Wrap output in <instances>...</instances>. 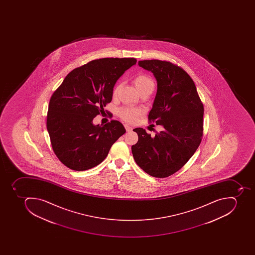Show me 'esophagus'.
<instances>
[{"instance_id": "obj_1", "label": "esophagus", "mask_w": 255, "mask_h": 255, "mask_svg": "<svg viewBox=\"0 0 255 255\" xmlns=\"http://www.w3.org/2000/svg\"><path fill=\"white\" fill-rule=\"evenodd\" d=\"M125 127L127 131H131V130H132V128H131L130 126H129V125H125Z\"/></svg>"}]
</instances>
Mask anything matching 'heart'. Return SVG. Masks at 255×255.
Segmentation results:
<instances>
[{
  "label": "heart",
  "mask_w": 255,
  "mask_h": 255,
  "mask_svg": "<svg viewBox=\"0 0 255 255\" xmlns=\"http://www.w3.org/2000/svg\"><path fill=\"white\" fill-rule=\"evenodd\" d=\"M134 84L138 89L139 93H143V92H151L154 89V82L152 78L148 75L140 74L134 79ZM121 89V84H117L115 87L114 91H113V95L117 96L119 90ZM118 114L121 118L124 119L128 122H134L136 121L141 114V110L134 107H123L121 109H119Z\"/></svg>",
  "instance_id": "heart-1"
}]
</instances>
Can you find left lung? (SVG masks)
Returning a JSON list of instances; mask_svg holds the SVG:
<instances>
[{
	"label": "left lung",
	"mask_w": 255,
	"mask_h": 255,
	"mask_svg": "<svg viewBox=\"0 0 255 255\" xmlns=\"http://www.w3.org/2000/svg\"><path fill=\"white\" fill-rule=\"evenodd\" d=\"M157 82L149 121L161 125L154 137L134 128L138 142L131 146L134 161L148 175L166 178L182 168L195 154L203 136V105L192 79L183 69L162 60H139Z\"/></svg>",
	"instance_id": "obj_1"
}]
</instances>
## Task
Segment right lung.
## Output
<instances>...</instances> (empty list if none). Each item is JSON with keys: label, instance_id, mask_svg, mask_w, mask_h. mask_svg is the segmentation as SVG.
<instances>
[{"label": "right lung", "instance_id": "add662e5", "mask_svg": "<svg viewBox=\"0 0 255 255\" xmlns=\"http://www.w3.org/2000/svg\"><path fill=\"white\" fill-rule=\"evenodd\" d=\"M135 64L134 58L93 60L69 72L52 94L47 129L55 154L68 168L86 171L100 164L126 132L119 121L102 126L93 121L112 101L118 79Z\"/></svg>", "mask_w": 255, "mask_h": 255}]
</instances>
